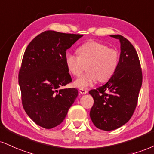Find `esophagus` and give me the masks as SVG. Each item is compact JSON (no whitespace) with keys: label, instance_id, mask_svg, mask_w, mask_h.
<instances>
[{"label":"esophagus","instance_id":"esophagus-1","mask_svg":"<svg viewBox=\"0 0 154 154\" xmlns=\"http://www.w3.org/2000/svg\"><path fill=\"white\" fill-rule=\"evenodd\" d=\"M79 92H80L81 94H82V95H85V94L88 93V90H85V89H79Z\"/></svg>","mask_w":154,"mask_h":154}]
</instances>
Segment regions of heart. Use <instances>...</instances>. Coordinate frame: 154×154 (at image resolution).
I'll return each instance as SVG.
<instances>
[{"label":"heart","instance_id":"b5f03b06","mask_svg":"<svg viewBox=\"0 0 154 154\" xmlns=\"http://www.w3.org/2000/svg\"><path fill=\"white\" fill-rule=\"evenodd\" d=\"M78 54L68 51L65 54V64L68 71L77 77L82 73L85 65L86 74L74 82L76 88L87 89L100 82H107L116 73L119 64V53L97 42H87L77 49Z\"/></svg>","mask_w":154,"mask_h":154}]
</instances>
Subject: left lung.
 I'll return each mask as SVG.
<instances>
[{
  "instance_id": "1",
  "label": "left lung",
  "mask_w": 154,
  "mask_h": 154,
  "mask_svg": "<svg viewBox=\"0 0 154 154\" xmlns=\"http://www.w3.org/2000/svg\"><path fill=\"white\" fill-rule=\"evenodd\" d=\"M110 36L120 44L118 69L106 84L89 92L94 99L90 118L97 128L106 131L121 127L132 117L143 78L134 47L121 35Z\"/></svg>"
}]
</instances>
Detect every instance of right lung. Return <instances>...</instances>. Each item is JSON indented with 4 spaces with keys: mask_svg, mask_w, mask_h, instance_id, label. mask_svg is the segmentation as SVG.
<instances>
[{
    "mask_svg": "<svg viewBox=\"0 0 154 154\" xmlns=\"http://www.w3.org/2000/svg\"><path fill=\"white\" fill-rule=\"evenodd\" d=\"M82 36L46 31L35 37L24 52L18 74L22 104L41 127L50 129L62 123L78 95L77 89L62 88L72 82L66 51Z\"/></svg>",
    "mask_w": 154,
    "mask_h": 154,
    "instance_id": "add662e5",
    "label": "right lung"
}]
</instances>
